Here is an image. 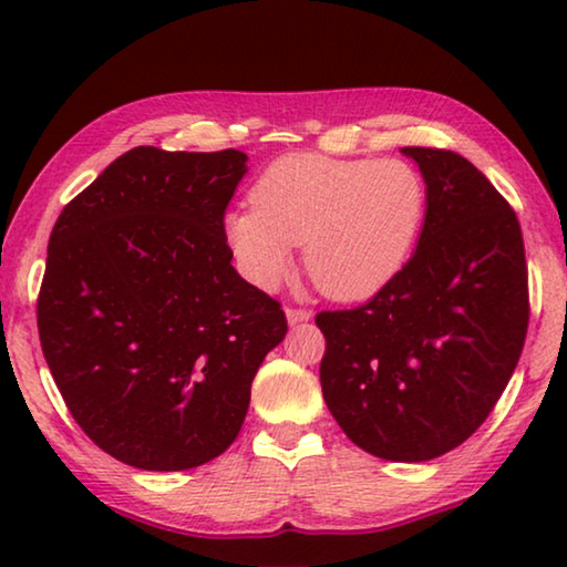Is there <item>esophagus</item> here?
I'll list each match as a JSON object with an SVG mask.
<instances>
[{"mask_svg":"<svg viewBox=\"0 0 567 567\" xmlns=\"http://www.w3.org/2000/svg\"><path fill=\"white\" fill-rule=\"evenodd\" d=\"M287 322L290 324H300V322H307L312 318L310 310H305V307H287Z\"/></svg>","mask_w":567,"mask_h":567,"instance_id":"obj_1","label":"esophagus"}]
</instances>
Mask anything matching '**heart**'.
Returning <instances> with one entry per match:
<instances>
[{"instance_id":"heart-1","label":"heart","mask_w":567,"mask_h":567,"mask_svg":"<svg viewBox=\"0 0 567 567\" xmlns=\"http://www.w3.org/2000/svg\"><path fill=\"white\" fill-rule=\"evenodd\" d=\"M252 209L229 213L225 237L239 270L270 290L290 272V245H302L305 272L334 300L382 290L415 247L427 187L408 159L287 155L249 192Z\"/></svg>"}]
</instances>
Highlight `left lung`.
<instances>
[{
    "label": "left lung",
    "mask_w": 567,
    "mask_h": 567,
    "mask_svg": "<svg viewBox=\"0 0 567 567\" xmlns=\"http://www.w3.org/2000/svg\"><path fill=\"white\" fill-rule=\"evenodd\" d=\"M427 185L417 249L352 310L318 312L322 395L364 453L433 460L475 433L520 360L530 297L515 209L453 150L402 147Z\"/></svg>",
    "instance_id": "obj_1"
}]
</instances>
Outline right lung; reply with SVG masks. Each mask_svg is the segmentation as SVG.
I'll list each match as a JSON object with an SVG mask.
<instances>
[{"mask_svg": "<svg viewBox=\"0 0 567 567\" xmlns=\"http://www.w3.org/2000/svg\"><path fill=\"white\" fill-rule=\"evenodd\" d=\"M239 150L134 147L66 203L37 297L44 360L94 445L189 470L235 443L282 305L237 275L225 209Z\"/></svg>", "mask_w": 567, "mask_h": 567, "instance_id": "right-lung-1", "label": "right lung"}]
</instances>
